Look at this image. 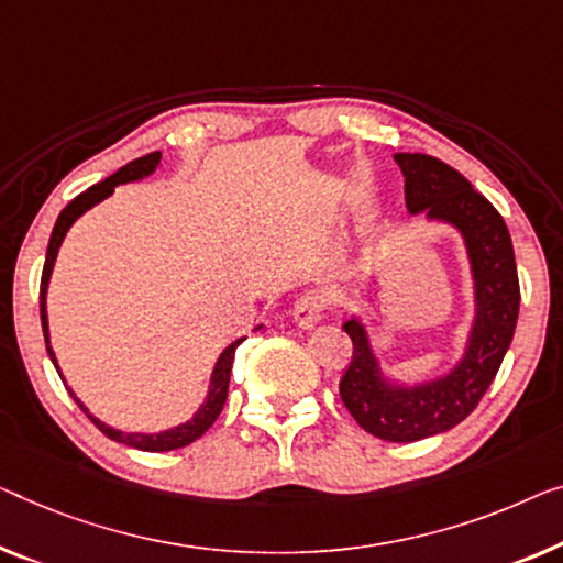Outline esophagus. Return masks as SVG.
I'll return each instance as SVG.
<instances>
[{
  "mask_svg": "<svg viewBox=\"0 0 563 563\" xmlns=\"http://www.w3.org/2000/svg\"><path fill=\"white\" fill-rule=\"evenodd\" d=\"M323 308V298L318 296V292H306V296H300L296 300V306H292V321H296L300 329H313V325L321 321Z\"/></svg>",
  "mask_w": 563,
  "mask_h": 563,
  "instance_id": "esophagus-1",
  "label": "esophagus"
}]
</instances>
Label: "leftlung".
I'll list each match as a JSON object with an SVG mask.
<instances>
[{
  "instance_id": "obj_1",
  "label": "left lung",
  "mask_w": 563,
  "mask_h": 563,
  "mask_svg": "<svg viewBox=\"0 0 563 563\" xmlns=\"http://www.w3.org/2000/svg\"><path fill=\"white\" fill-rule=\"evenodd\" d=\"M405 174L407 212L444 224L463 240L473 280V321L463 354L442 374L405 382L382 366L362 313L343 323L354 341V358L341 379V399L351 417L374 438L417 442L463 422L496 379L514 341L521 288L510 232L463 174L424 154H394Z\"/></svg>"
}]
</instances>
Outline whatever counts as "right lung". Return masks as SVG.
I'll list each match as a JSON object with an SVG mask.
<instances>
[{
  "label": "right lung",
  "mask_w": 563,
  "mask_h": 563,
  "mask_svg": "<svg viewBox=\"0 0 563 563\" xmlns=\"http://www.w3.org/2000/svg\"><path fill=\"white\" fill-rule=\"evenodd\" d=\"M158 166H162V151H154V154L148 156H141L136 162L121 166L119 172L108 176V179L98 181L90 187L88 191H82V195L75 197L70 205H67L60 217H57L53 234H49V245H47V255H45V267H42V283H40V318H42V333H45V346H47V354L53 358V364L57 368V374H60V379L65 384V389L70 391V397L75 399V405H78L82 412L88 415L90 422H93L100 432L106 434V438H111L121 444H129V448H136V450H144V452H166V450H179V448H187L195 440H199L201 434H205L209 427L214 424V419L220 417L224 401H228V387H230V368H232V358H234V349L240 346L242 341H245V335L242 339H234L230 346H224V351L220 356H217V362L212 366V376H209V387H207V397L201 405L197 407V412L191 415L187 422H179L174 427H166V430H158V432H125L119 430V427H111L106 422H100V419L90 412V409L82 405V401L75 397V391L67 387L65 376L60 372V364H57V356L53 346H49V323H47V288H49V278H53V267H55V260H57V250H60L65 234L70 232V228L75 222L80 220L82 214L88 212V209H93L100 201L108 199L113 195L115 187H121V184H133V181H141L146 179V176L154 174ZM263 329V323L257 325L255 331Z\"/></svg>",
  "instance_id": "obj_1"
}]
</instances>
